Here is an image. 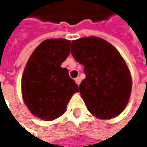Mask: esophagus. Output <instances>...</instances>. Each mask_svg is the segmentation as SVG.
<instances>
[{"mask_svg": "<svg viewBox=\"0 0 147 147\" xmlns=\"http://www.w3.org/2000/svg\"><path fill=\"white\" fill-rule=\"evenodd\" d=\"M75 82L77 83V84H78V85H79V84H80V83H81V78H75Z\"/></svg>", "mask_w": 147, "mask_h": 147, "instance_id": "obj_1", "label": "esophagus"}]
</instances>
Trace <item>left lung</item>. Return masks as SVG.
<instances>
[{
	"label": "left lung",
	"mask_w": 147,
	"mask_h": 147,
	"mask_svg": "<svg viewBox=\"0 0 147 147\" xmlns=\"http://www.w3.org/2000/svg\"><path fill=\"white\" fill-rule=\"evenodd\" d=\"M71 55L84 66L79 91L89 111L102 119L119 115L131 90L130 71L119 52L105 40L90 36L72 41Z\"/></svg>",
	"instance_id": "1"
}]
</instances>
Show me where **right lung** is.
<instances>
[{"instance_id":"add662e5","label":"right lung","mask_w":147,"mask_h":147,"mask_svg":"<svg viewBox=\"0 0 147 147\" xmlns=\"http://www.w3.org/2000/svg\"><path fill=\"white\" fill-rule=\"evenodd\" d=\"M70 42L47 39L34 50L23 71L22 92L25 105L35 116L54 120L65 112L78 84L61 64L69 54Z\"/></svg>"}]
</instances>
